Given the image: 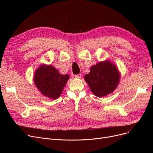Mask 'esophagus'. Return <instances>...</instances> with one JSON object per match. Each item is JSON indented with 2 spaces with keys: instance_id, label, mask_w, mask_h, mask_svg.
<instances>
[{
  "instance_id": "obj_1",
  "label": "esophagus",
  "mask_w": 153,
  "mask_h": 153,
  "mask_svg": "<svg viewBox=\"0 0 153 153\" xmlns=\"http://www.w3.org/2000/svg\"><path fill=\"white\" fill-rule=\"evenodd\" d=\"M74 77H77V78H80L81 77V74H76L75 76H74Z\"/></svg>"
}]
</instances>
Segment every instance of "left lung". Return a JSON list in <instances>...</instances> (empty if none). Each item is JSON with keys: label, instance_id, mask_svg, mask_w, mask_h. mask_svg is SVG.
<instances>
[{"label": "left lung", "instance_id": "obj_1", "mask_svg": "<svg viewBox=\"0 0 153 153\" xmlns=\"http://www.w3.org/2000/svg\"><path fill=\"white\" fill-rule=\"evenodd\" d=\"M85 81L94 94L102 97L116 89L120 81V74L116 66L109 61L99 62L92 66L89 73L85 75Z\"/></svg>", "mask_w": 153, "mask_h": 153}]
</instances>
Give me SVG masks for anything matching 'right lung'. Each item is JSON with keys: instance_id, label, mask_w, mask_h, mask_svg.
Segmentation results:
<instances>
[{"instance_id": "1", "label": "right lung", "mask_w": 153, "mask_h": 153, "mask_svg": "<svg viewBox=\"0 0 153 153\" xmlns=\"http://www.w3.org/2000/svg\"><path fill=\"white\" fill-rule=\"evenodd\" d=\"M69 78V75H62L50 65H42L35 72L34 82L39 91L52 99H58Z\"/></svg>"}]
</instances>
